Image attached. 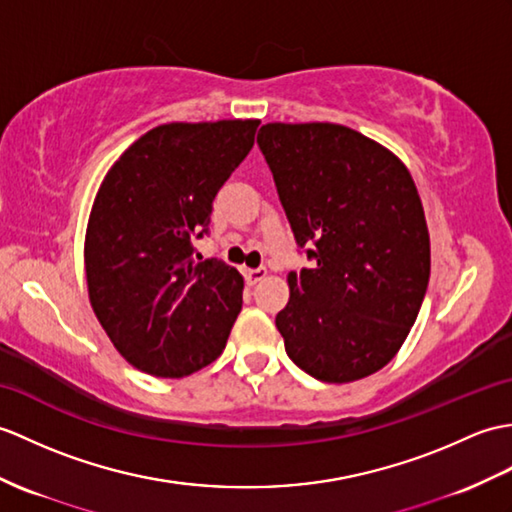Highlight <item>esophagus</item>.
Returning <instances> with one entry per match:
<instances>
[{
	"instance_id": "obj_1",
	"label": "esophagus",
	"mask_w": 512,
	"mask_h": 512,
	"mask_svg": "<svg viewBox=\"0 0 512 512\" xmlns=\"http://www.w3.org/2000/svg\"><path fill=\"white\" fill-rule=\"evenodd\" d=\"M266 277V268H246L244 270V279L248 285H255L257 281H261Z\"/></svg>"
}]
</instances>
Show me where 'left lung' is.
Instances as JSON below:
<instances>
[{
  "mask_svg": "<svg viewBox=\"0 0 512 512\" xmlns=\"http://www.w3.org/2000/svg\"><path fill=\"white\" fill-rule=\"evenodd\" d=\"M257 144L299 248L275 323L290 360L320 382L384 368L419 316L430 233L406 165L340 124H266Z\"/></svg>",
  "mask_w": 512,
  "mask_h": 512,
  "instance_id": "left-lung-1",
  "label": "left lung"
}]
</instances>
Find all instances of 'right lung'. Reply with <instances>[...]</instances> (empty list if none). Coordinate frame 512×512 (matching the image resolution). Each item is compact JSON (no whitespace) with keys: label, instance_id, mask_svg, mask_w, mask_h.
Listing matches in <instances>:
<instances>
[{"label":"right lung","instance_id":"add662e5","mask_svg":"<svg viewBox=\"0 0 512 512\" xmlns=\"http://www.w3.org/2000/svg\"><path fill=\"white\" fill-rule=\"evenodd\" d=\"M259 120L172 122L139 137L95 196L85 270L89 301L124 360L185 377L222 353L244 279L202 259L213 198L255 144Z\"/></svg>","mask_w":512,"mask_h":512}]
</instances>
